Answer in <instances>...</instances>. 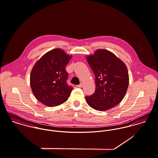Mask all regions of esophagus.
I'll return each mask as SVG.
<instances>
[{"label":"esophagus","mask_w":158,"mask_h":158,"mask_svg":"<svg viewBox=\"0 0 158 158\" xmlns=\"http://www.w3.org/2000/svg\"><path fill=\"white\" fill-rule=\"evenodd\" d=\"M83 85H84V84H82V83H81V84H79V85H77V87H79V88L82 87H83Z\"/></svg>","instance_id":"34e87169"}]
</instances>
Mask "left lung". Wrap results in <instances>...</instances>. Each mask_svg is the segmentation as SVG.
<instances>
[{
  "label": "left lung",
  "mask_w": 158,
  "mask_h": 158,
  "mask_svg": "<svg viewBox=\"0 0 158 158\" xmlns=\"http://www.w3.org/2000/svg\"><path fill=\"white\" fill-rule=\"evenodd\" d=\"M85 57L94 74L96 83L94 94L85 97L88 105L101 111L118 105L129 84L128 71L125 63L105 49H98Z\"/></svg>",
  "instance_id": "8db88e82"
}]
</instances>
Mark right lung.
<instances>
[{"instance_id":"1","label":"right lung","mask_w":158,"mask_h":158,"mask_svg":"<svg viewBox=\"0 0 158 158\" xmlns=\"http://www.w3.org/2000/svg\"><path fill=\"white\" fill-rule=\"evenodd\" d=\"M73 56L61 48L44 54L34 65L30 74V86L35 98L48 106L66 102L73 88L67 84L65 66Z\"/></svg>"}]
</instances>
